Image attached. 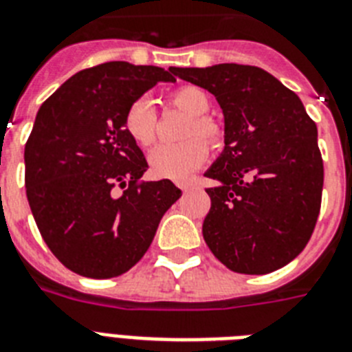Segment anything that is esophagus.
<instances>
[{"label":"esophagus","instance_id":"34e87169","mask_svg":"<svg viewBox=\"0 0 352 352\" xmlns=\"http://www.w3.org/2000/svg\"><path fill=\"white\" fill-rule=\"evenodd\" d=\"M179 188H181L182 191H188V190H191V186H193V182H179Z\"/></svg>","mask_w":352,"mask_h":352}]
</instances>
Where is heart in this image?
<instances>
[{
    "label": "heart",
    "instance_id": "heart-1",
    "mask_svg": "<svg viewBox=\"0 0 352 352\" xmlns=\"http://www.w3.org/2000/svg\"><path fill=\"white\" fill-rule=\"evenodd\" d=\"M168 103L190 114L186 123L184 138L190 140L177 144H161L150 153L148 164L152 175L157 179L184 181L202 162L208 159V143L211 148H218L223 143L226 131L217 118L209 116L211 96L199 85H182L171 91ZM123 129L132 141L141 148H148L157 135V114L148 98H138L126 107L123 116ZM202 137L206 141L199 140Z\"/></svg>",
    "mask_w": 352,
    "mask_h": 352
}]
</instances>
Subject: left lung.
Segmentation results:
<instances>
[{"label":"left lung","instance_id":"obj_1","mask_svg":"<svg viewBox=\"0 0 352 352\" xmlns=\"http://www.w3.org/2000/svg\"><path fill=\"white\" fill-rule=\"evenodd\" d=\"M214 94L226 116V148L206 177L211 209L204 240L229 270L270 274L295 259L317 223L324 162L317 125L299 96L261 67H170Z\"/></svg>","mask_w":352,"mask_h":352}]
</instances>
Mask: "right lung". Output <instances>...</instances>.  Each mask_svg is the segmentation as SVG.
Wrapping results in <instances>:
<instances>
[{
    "label": "right lung",
    "instance_id": "add662e5",
    "mask_svg": "<svg viewBox=\"0 0 352 352\" xmlns=\"http://www.w3.org/2000/svg\"><path fill=\"white\" fill-rule=\"evenodd\" d=\"M173 80L162 67L105 62L41 105L25 144L26 197L48 249L75 274L109 279L131 270L182 195L168 179L140 181L148 164L123 129L134 100Z\"/></svg>",
    "mask_w": 352,
    "mask_h": 352
}]
</instances>
